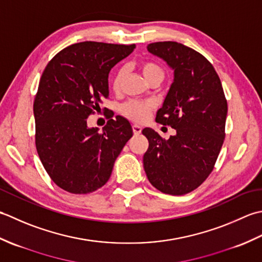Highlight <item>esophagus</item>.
I'll return each mask as SVG.
<instances>
[{
    "label": "esophagus",
    "mask_w": 262,
    "mask_h": 262,
    "mask_svg": "<svg viewBox=\"0 0 262 262\" xmlns=\"http://www.w3.org/2000/svg\"><path fill=\"white\" fill-rule=\"evenodd\" d=\"M132 130H133V133H135L136 136H138V135H140L141 133V126H139V125H137V124H133L132 125Z\"/></svg>",
    "instance_id": "34e87169"
}]
</instances>
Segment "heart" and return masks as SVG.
Wrapping results in <instances>:
<instances>
[{
    "label": "heart",
    "mask_w": 262,
    "mask_h": 262,
    "mask_svg": "<svg viewBox=\"0 0 262 262\" xmlns=\"http://www.w3.org/2000/svg\"><path fill=\"white\" fill-rule=\"evenodd\" d=\"M139 68L142 72L143 76L147 79V81L150 83L155 80L163 81L165 78V70L164 68L155 61L146 60L139 63ZM126 74L125 68H120L116 70L113 78L111 80V87L114 93H120L123 81ZM154 108V105L149 101H141V100H129L122 106V113H123L127 119L132 120L133 122H142L145 121L148 115Z\"/></svg>",
    "instance_id": "heart-1"
}]
</instances>
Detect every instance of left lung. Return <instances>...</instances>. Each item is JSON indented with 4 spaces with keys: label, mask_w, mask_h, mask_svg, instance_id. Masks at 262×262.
I'll list each match as a JSON object with an SVG mask.
<instances>
[{
    "label": "left lung",
    "mask_w": 262,
    "mask_h": 262,
    "mask_svg": "<svg viewBox=\"0 0 262 262\" xmlns=\"http://www.w3.org/2000/svg\"><path fill=\"white\" fill-rule=\"evenodd\" d=\"M174 70V82L156 122L176 130L168 140L152 129L143 167L149 182L163 193L182 195L195 190L212 172L225 139L227 100L212 64L199 52L176 41L147 46Z\"/></svg>",
    "instance_id": "obj_1"
}]
</instances>
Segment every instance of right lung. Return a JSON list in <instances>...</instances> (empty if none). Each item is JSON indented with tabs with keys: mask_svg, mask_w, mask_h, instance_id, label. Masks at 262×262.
Here are the masks:
<instances>
[{
	"mask_svg": "<svg viewBox=\"0 0 262 262\" xmlns=\"http://www.w3.org/2000/svg\"><path fill=\"white\" fill-rule=\"evenodd\" d=\"M135 49L77 42L58 52L41 74L34 100L36 149L53 182L70 193L87 194L105 185L133 135L130 122L113 119L111 112L100 132L89 129L87 119L108 98L111 69Z\"/></svg>",
	"mask_w": 262,
	"mask_h": 262,
	"instance_id": "add662e5",
	"label": "right lung"
}]
</instances>
